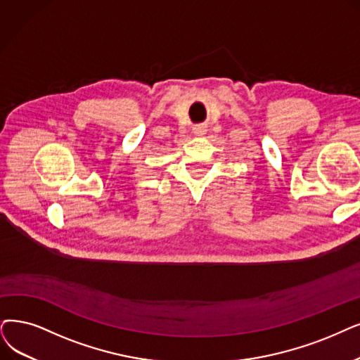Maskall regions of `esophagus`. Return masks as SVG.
Segmentation results:
<instances>
[{
	"mask_svg": "<svg viewBox=\"0 0 360 360\" xmlns=\"http://www.w3.org/2000/svg\"><path fill=\"white\" fill-rule=\"evenodd\" d=\"M193 133H195V136H204L205 128L204 127H196V128H193Z\"/></svg>",
	"mask_w": 360,
	"mask_h": 360,
	"instance_id": "esophagus-1",
	"label": "esophagus"
}]
</instances>
